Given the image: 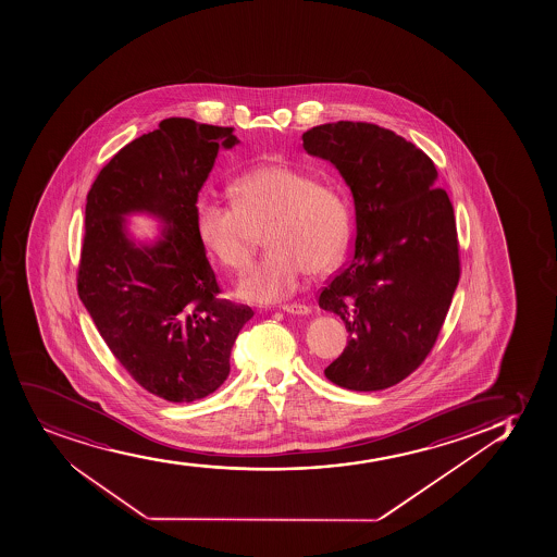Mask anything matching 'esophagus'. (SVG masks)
Masks as SVG:
<instances>
[{
	"label": "esophagus",
	"instance_id": "obj_1",
	"mask_svg": "<svg viewBox=\"0 0 557 557\" xmlns=\"http://www.w3.org/2000/svg\"><path fill=\"white\" fill-rule=\"evenodd\" d=\"M283 311L288 312V314H296V317H306L311 312V309L307 306H301V304H287V306L282 307Z\"/></svg>",
	"mask_w": 557,
	"mask_h": 557
}]
</instances>
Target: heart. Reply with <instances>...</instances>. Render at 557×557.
I'll use <instances>...</instances> for the list:
<instances>
[{
	"label": "heart",
	"mask_w": 557,
	"mask_h": 557,
	"mask_svg": "<svg viewBox=\"0 0 557 557\" xmlns=\"http://www.w3.org/2000/svg\"><path fill=\"white\" fill-rule=\"evenodd\" d=\"M234 203L203 197L197 232L226 269L250 264L264 227L269 251L237 285L251 304H274L298 288L307 270L323 274L341 261L349 240V203L333 184L282 163L250 169L232 182Z\"/></svg>",
	"instance_id": "b5f03b06"
}]
</instances>
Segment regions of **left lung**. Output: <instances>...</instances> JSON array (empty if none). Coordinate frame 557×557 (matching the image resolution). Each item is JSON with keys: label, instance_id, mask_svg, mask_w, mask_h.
Masks as SVG:
<instances>
[{"label": "left lung", "instance_id": "left-lung-1", "mask_svg": "<svg viewBox=\"0 0 557 557\" xmlns=\"http://www.w3.org/2000/svg\"><path fill=\"white\" fill-rule=\"evenodd\" d=\"M355 202V256L318 304L346 323L344 354L325 368L342 388L401 383L431 354L460 280L455 210L431 158L392 131L338 121L304 132Z\"/></svg>", "mask_w": 557, "mask_h": 557}]
</instances>
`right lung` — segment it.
I'll use <instances>...</instances> for the list:
<instances>
[{
    "mask_svg": "<svg viewBox=\"0 0 557 557\" xmlns=\"http://www.w3.org/2000/svg\"><path fill=\"white\" fill-rule=\"evenodd\" d=\"M239 144L232 126L169 117L125 145L88 197L78 298L136 383L171 403L213 394L253 311L216 298L215 272L197 232V200L219 149ZM132 214L163 230L136 240Z\"/></svg>",
    "mask_w": 557,
    "mask_h": 557,
    "instance_id": "1",
    "label": "right lung"
}]
</instances>
